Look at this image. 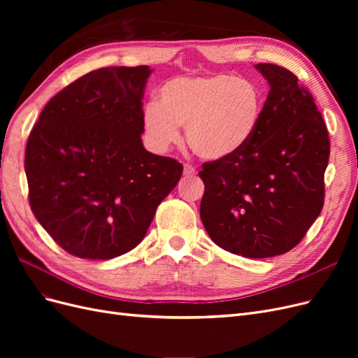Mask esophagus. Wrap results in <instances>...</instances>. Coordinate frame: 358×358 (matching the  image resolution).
Masks as SVG:
<instances>
[{
	"instance_id": "1",
	"label": "esophagus",
	"mask_w": 358,
	"mask_h": 358,
	"mask_svg": "<svg viewBox=\"0 0 358 358\" xmlns=\"http://www.w3.org/2000/svg\"><path fill=\"white\" fill-rule=\"evenodd\" d=\"M183 175L189 178V176L197 175V171H196V169H194V167H191V166L185 164V167H183Z\"/></svg>"
}]
</instances>
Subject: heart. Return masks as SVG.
<instances>
[{"label": "heart", "mask_w": 358, "mask_h": 358, "mask_svg": "<svg viewBox=\"0 0 358 358\" xmlns=\"http://www.w3.org/2000/svg\"><path fill=\"white\" fill-rule=\"evenodd\" d=\"M155 104L142 113V129L155 152H167L180 140L204 161H225L249 145L262 119L263 99L257 86L229 73L176 76L162 83Z\"/></svg>", "instance_id": "b5f03b06"}]
</instances>
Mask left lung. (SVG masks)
Returning a JSON list of instances; mask_svg holds the SVG:
<instances>
[{
    "instance_id": "1",
    "label": "left lung",
    "mask_w": 358,
    "mask_h": 358,
    "mask_svg": "<svg viewBox=\"0 0 358 358\" xmlns=\"http://www.w3.org/2000/svg\"><path fill=\"white\" fill-rule=\"evenodd\" d=\"M255 69L270 85L257 133L239 155L203 164L200 218L225 251L267 258L299 245L321 213L330 140L296 74L275 64Z\"/></svg>"
}]
</instances>
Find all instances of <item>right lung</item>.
Listing matches in <instances>:
<instances>
[{"label": "right lung", "mask_w": 358, "mask_h": 358, "mask_svg": "<svg viewBox=\"0 0 358 358\" xmlns=\"http://www.w3.org/2000/svg\"><path fill=\"white\" fill-rule=\"evenodd\" d=\"M148 66L82 76L45 106L25 150L29 206L64 251L110 259L134 249L183 167L142 143Z\"/></svg>", "instance_id": "1"}]
</instances>
